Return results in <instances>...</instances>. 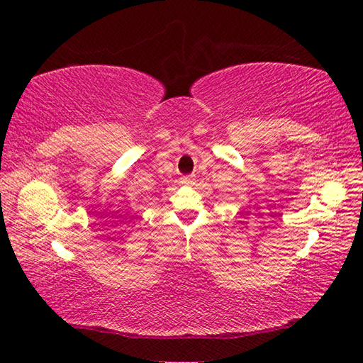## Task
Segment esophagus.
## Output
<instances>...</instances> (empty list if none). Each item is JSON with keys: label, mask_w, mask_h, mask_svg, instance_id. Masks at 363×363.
Returning a JSON list of instances; mask_svg holds the SVG:
<instances>
[{"label": "esophagus", "mask_w": 363, "mask_h": 363, "mask_svg": "<svg viewBox=\"0 0 363 363\" xmlns=\"http://www.w3.org/2000/svg\"><path fill=\"white\" fill-rule=\"evenodd\" d=\"M195 181H196L195 174H187V176L181 177V182L186 184V186H191V184H195Z\"/></svg>", "instance_id": "34e87169"}]
</instances>
